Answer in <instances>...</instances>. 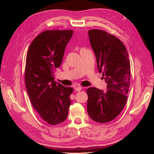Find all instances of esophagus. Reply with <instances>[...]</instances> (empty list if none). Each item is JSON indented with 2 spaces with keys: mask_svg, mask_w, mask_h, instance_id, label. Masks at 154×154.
<instances>
[{
  "mask_svg": "<svg viewBox=\"0 0 154 154\" xmlns=\"http://www.w3.org/2000/svg\"><path fill=\"white\" fill-rule=\"evenodd\" d=\"M82 89V87H77L75 88V91H77V92H80Z\"/></svg>",
  "mask_w": 154,
  "mask_h": 154,
  "instance_id": "1",
  "label": "esophagus"
}]
</instances>
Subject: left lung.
I'll list each match as a JSON object with an SVG mask.
<instances>
[{
	"label": "left lung",
	"instance_id": "obj_1",
	"mask_svg": "<svg viewBox=\"0 0 154 154\" xmlns=\"http://www.w3.org/2000/svg\"><path fill=\"white\" fill-rule=\"evenodd\" d=\"M88 34L107 90L88 88L87 112L95 122L107 123L121 113L127 100L130 80L128 54L125 45L115 36L100 29L89 30Z\"/></svg>",
	"mask_w": 154,
	"mask_h": 154
}]
</instances>
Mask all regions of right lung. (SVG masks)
<instances>
[{
    "instance_id": "obj_1",
    "label": "right lung",
    "mask_w": 154,
    "mask_h": 154,
    "mask_svg": "<svg viewBox=\"0 0 154 154\" xmlns=\"http://www.w3.org/2000/svg\"><path fill=\"white\" fill-rule=\"evenodd\" d=\"M72 30L45 31L32 40L27 51L26 87L34 109L48 123L54 125L67 118L72 88L54 81Z\"/></svg>"
}]
</instances>
